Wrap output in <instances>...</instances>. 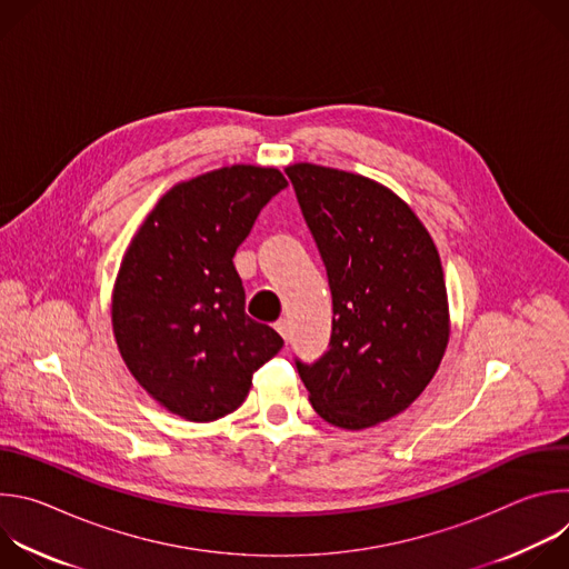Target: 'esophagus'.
<instances>
[{"label": "esophagus", "instance_id": "34e87169", "mask_svg": "<svg viewBox=\"0 0 569 569\" xmlns=\"http://www.w3.org/2000/svg\"><path fill=\"white\" fill-rule=\"evenodd\" d=\"M274 329L281 333V338L288 342L290 340V321L288 319H279L277 323H274Z\"/></svg>", "mask_w": 569, "mask_h": 569}]
</instances>
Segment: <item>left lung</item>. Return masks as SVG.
Here are the masks:
<instances>
[{"label":"left lung","instance_id":"left-lung-1","mask_svg":"<svg viewBox=\"0 0 569 569\" xmlns=\"http://www.w3.org/2000/svg\"><path fill=\"white\" fill-rule=\"evenodd\" d=\"M327 268L329 351L295 358L315 412L338 428L382 423L421 396L448 345L439 252L415 211L382 184L315 164L286 169Z\"/></svg>","mask_w":569,"mask_h":569}]
</instances>
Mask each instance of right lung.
<instances>
[{"instance_id":"right-lung-1","label":"right lung","mask_w":569,"mask_h":569,"mask_svg":"<svg viewBox=\"0 0 569 569\" xmlns=\"http://www.w3.org/2000/svg\"><path fill=\"white\" fill-rule=\"evenodd\" d=\"M288 182L277 169L236 164L173 187L132 238L112 329L130 373L187 421L240 408L252 373L283 340L246 312L233 254Z\"/></svg>"}]
</instances>
